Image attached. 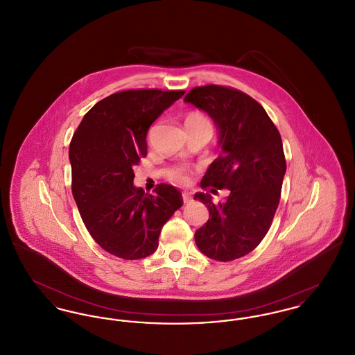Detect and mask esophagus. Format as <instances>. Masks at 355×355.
I'll return each mask as SVG.
<instances>
[{
	"label": "esophagus",
	"mask_w": 355,
	"mask_h": 355,
	"mask_svg": "<svg viewBox=\"0 0 355 355\" xmlns=\"http://www.w3.org/2000/svg\"><path fill=\"white\" fill-rule=\"evenodd\" d=\"M182 200H184V202L187 203L191 201V197L187 194V193H182Z\"/></svg>",
	"instance_id": "34e87169"
}]
</instances>
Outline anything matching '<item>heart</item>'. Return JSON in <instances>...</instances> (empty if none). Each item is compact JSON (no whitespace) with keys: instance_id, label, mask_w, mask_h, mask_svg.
<instances>
[{"instance_id":"heart-1","label":"heart","mask_w":355,"mask_h":355,"mask_svg":"<svg viewBox=\"0 0 355 355\" xmlns=\"http://www.w3.org/2000/svg\"><path fill=\"white\" fill-rule=\"evenodd\" d=\"M186 125H210L209 121L203 117L200 113H191L187 119H186ZM175 180L180 182H186L187 181V174L184 170H180L175 173Z\"/></svg>"}]
</instances>
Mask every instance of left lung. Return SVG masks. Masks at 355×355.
Masks as SVG:
<instances>
[{
    "mask_svg": "<svg viewBox=\"0 0 355 355\" xmlns=\"http://www.w3.org/2000/svg\"><path fill=\"white\" fill-rule=\"evenodd\" d=\"M184 101L205 112L218 129L220 155L201 186L230 190L218 205L210 194L196 193L194 200L209 210L196 243L206 257L229 262L250 253L270 229L286 173L282 139L265 109L236 89L200 86Z\"/></svg>",
    "mask_w": 355,
    "mask_h": 355,
    "instance_id": "1",
    "label": "left lung"
}]
</instances>
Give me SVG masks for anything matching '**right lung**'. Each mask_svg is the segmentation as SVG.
<instances>
[{
  "label": "right lung",
  "instance_id": "1",
  "mask_svg": "<svg viewBox=\"0 0 355 355\" xmlns=\"http://www.w3.org/2000/svg\"><path fill=\"white\" fill-rule=\"evenodd\" d=\"M182 90L139 89L114 93L97 102L71 138V193L93 239L107 253L141 259L154 253L162 226L182 206L173 185L154 194L133 185V166L148 154L153 122Z\"/></svg>",
  "mask_w": 355,
  "mask_h": 355
}]
</instances>
